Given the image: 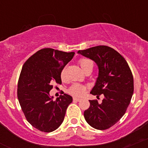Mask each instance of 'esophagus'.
Wrapping results in <instances>:
<instances>
[{
	"label": "esophagus",
	"mask_w": 148,
	"mask_h": 148,
	"mask_svg": "<svg viewBox=\"0 0 148 148\" xmlns=\"http://www.w3.org/2000/svg\"><path fill=\"white\" fill-rule=\"evenodd\" d=\"M73 100H74V101H80V99L78 98V97H73Z\"/></svg>",
	"instance_id": "obj_1"
}]
</instances>
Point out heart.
<instances>
[{
  "label": "heart",
  "mask_w": 148,
  "mask_h": 148,
  "mask_svg": "<svg viewBox=\"0 0 148 148\" xmlns=\"http://www.w3.org/2000/svg\"><path fill=\"white\" fill-rule=\"evenodd\" d=\"M79 64H80V68H82L83 71H85L87 68H93V63L92 60L87 58L80 59L79 60ZM65 75V69L63 70L61 73V77H63ZM85 90V87L84 85L80 84H74L70 88L69 92L75 96H82L84 94Z\"/></svg>",
  "instance_id": "b5f03b06"
}]
</instances>
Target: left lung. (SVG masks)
Here are the masks:
<instances>
[{"label": "left lung", "mask_w": 148, "mask_h": 148, "mask_svg": "<svg viewBox=\"0 0 148 148\" xmlns=\"http://www.w3.org/2000/svg\"><path fill=\"white\" fill-rule=\"evenodd\" d=\"M93 60L98 68V75L90 94H103L101 103L89 100L90 107L84 111L87 123L97 130L110 128L124 115L134 91L133 76L124 58L113 48L106 45L78 51Z\"/></svg>", "instance_id": "8db88e82"}]
</instances>
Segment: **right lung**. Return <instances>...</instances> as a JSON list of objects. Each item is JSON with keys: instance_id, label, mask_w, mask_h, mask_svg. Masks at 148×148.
<instances>
[{"instance_id": "1", "label": "right lung", "mask_w": 148, "mask_h": 148, "mask_svg": "<svg viewBox=\"0 0 148 148\" xmlns=\"http://www.w3.org/2000/svg\"><path fill=\"white\" fill-rule=\"evenodd\" d=\"M74 55V52L43 48L23 65L18 84V101L28 123L42 132L58 128L72 103L73 97L65 93L53 101L50 91L54 82L62 83V71Z\"/></svg>"}]
</instances>
